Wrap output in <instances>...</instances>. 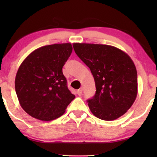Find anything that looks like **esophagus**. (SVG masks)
<instances>
[{"label":"esophagus","mask_w":157,"mask_h":157,"mask_svg":"<svg viewBox=\"0 0 157 157\" xmlns=\"http://www.w3.org/2000/svg\"><path fill=\"white\" fill-rule=\"evenodd\" d=\"M78 95H79V96L82 95V88L78 90Z\"/></svg>","instance_id":"34e87169"}]
</instances>
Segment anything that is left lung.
<instances>
[{
    "label": "left lung",
    "mask_w": 157,
    "mask_h": 157,
    "mask_svg": "<svg viewBox=\"0 0 157 157\" xmlns=\"http://www.w3.org/2000/svg\"><path fill=\"white\" fill-rule=\"evenodd\" d=\"M74 50L90 68L96 92L87 100L91 113L104 121L125 113L136 100L137 71L126 52L112 46L75 43Z\"/></svg>",
    "instance_id": "8db88e82"
}]
</instances>
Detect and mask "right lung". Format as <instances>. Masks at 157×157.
Here are the masks:
<instances>
[{
    "instance_id": "1",
    "label": "right lung",
    "mask_w": 157,
    "mask_h": 157,
    "mask_svg": "<svg viewBox=\"0 0 157 157\" xmlns=\"http://www.w3.org/2000/svg\"><path fill=\"white\" fill-rule=\"evenodd\" d=\"M72 50L71 43L48 45L34 50L21 63L15 90L21 107L30 116L42 121L55 120L75 98L62 72Z\"/></svg>"
}]
</instances>
